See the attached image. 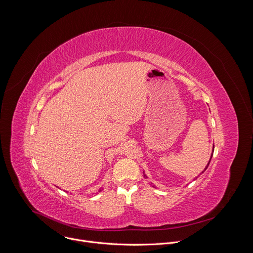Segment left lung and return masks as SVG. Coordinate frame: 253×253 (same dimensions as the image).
<instances>
[{"instance_id":"1","label":"left lung","mask_w":253,"mask_h":253,"mask_svg":"<svg viewBox=\"0 0 253 253\" xmlns=\"http://www.w3.org/2000/svg\"><path fill=\"white\" fill-rule=\"evenodd\" d=\"M213 149H214V145H213ZM211 158H212V154H211V157H210V159H209V161H208V163H207V166L204 168V170L202 171V173L207 169V167H208V165H209V163H210V161H211ZM143 175H144V177H145V178H148V177H147V175L145 174V172H144V171H143ZM153 187H155V186L153 185Z\"/></svg>"}]
</instances>
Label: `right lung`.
Segmentation results:
<instances>
[{"instance_id":"add662e5","label":"right lung","mask_w":253,"mask_h":253,"mask_svg":"<svg viewBox=\"0 0 253 253\" xmlns=\"http://www.w3.org/2000/svg\"><path fill=\"white\" fill-rule=\"evenodd\" d=\"M101 190H102V189H101V188H100V189H99V192H100V191H101Z\"/></svg>"}]
</instances>
